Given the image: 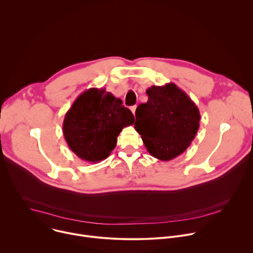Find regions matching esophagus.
Wrapping results in <instances>:
<instances>
[{
	"label": "esophagus",
	"mask_w": 253,
	"mask_h": 253,
	"mask_svg": "<svg viewBox=\"0 0 253 253\" xmlns=\"http://www.w3.org/2000/svg\"><path fill=\"white\" fill-rule=\"evenodd\" d=\"M136 108H137V106H132L130 109H131V111H132V113H133V115H135V111H136Z\"/></svg>",
	"instance_id": "esophagus-1"
}]
</instances>
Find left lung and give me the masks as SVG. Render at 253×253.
Listing matches in <instances>:
<instances>
[{"label": "left lung", "instance_id": "obj_1", "mask_svg": "<svg viewBox=\"0 0 253 253\" xmlns=\"http://www.w3.org/2000/svg\"><path fill=\"white\" fill-rule=\"evenodd\" d=\"M148 101L136 109L135 130L147 151L161 161L182 154L199 128L200 113L189 96L174 83L146 90Z\"/></svg>", "mask_w": 253, "mask_h": 253}]
</instances>
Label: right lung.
Segmentation results:
<instances>
[{
	"instance_id": "right-lung-1",
	"label": "right lung",
	"mask_w": 253,
	"mask_h": 253,
	"mask_svg": "<svg viewBox=\"0 0 253 253\" xmlns=\"http://www.w3.org/2000/svg\"><path fill=\"white\" fill-rule=\"evenodd\" d=\"M133 123L134 116L121 99L105 89L90 88L66 113L63 134L79 158L96 163L110 155L122 129Z\"/></svg>"
}]
</instances>
